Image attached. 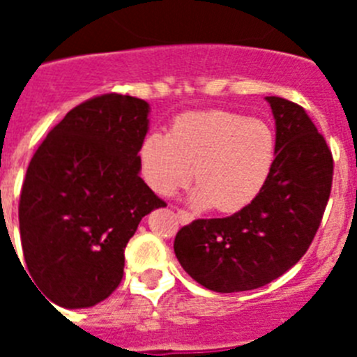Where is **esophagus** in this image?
Returning <instances> with one entry per match:
<instances>
[{
    "label": "esophagus",
    "instance_id": "34e87169",
    "mask_svg": "<svg viewBox=\"0 0 357 357\" xmlns=\"http://www.w3.org/2000/svg\"><path fill=\"white\" fill-rule=\"evenodd\" d=\"M176 218H178V222H181L182 225L193 222V214L188 213V211H184V209H176Z\"/></svg>",
    "mask_w": 357,
    "mask_h": 357
}]
</instances>
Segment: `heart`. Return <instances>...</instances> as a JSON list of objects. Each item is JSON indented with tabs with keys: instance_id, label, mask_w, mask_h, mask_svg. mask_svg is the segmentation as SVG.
<instances>
[{
	"instance_id": "obj_1",
	"label": "heart",
	"mask_w": 357,
	"mask_h": 357,
	"mask_svg": "<svg viewBox=\"0 0 357 357\" xmlns=\"http://www.w3.org/2000/svg\"><path fill=\"white\" fill-rule=\"evenodd\" d=\"M275 157V135L259 119L229 110L189 112L168 134L151 132L139 150L141 175L160 197H172L197 176V207L236 213L254 200Z\"/></svg>"
}]
</instances>
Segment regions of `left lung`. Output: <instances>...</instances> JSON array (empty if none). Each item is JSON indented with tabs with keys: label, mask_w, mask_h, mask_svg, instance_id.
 <instances>
[{
	"label": "left lung",
	"mask_w": 357,
	"mask_h": 357,
	"mask_svg": "<svg viewBox=\"0 0 357 357\" xmlns=\"http://www.w3.org/2000/svg\"><path fill=\"white\" fill-rule=\"evenodd\" d=\"M275 118V159L259 195L227 218L195 220L175 236V255L216 293L261 288L307 252L333 185V153L301 105L266 96Z\"/></svg>",
	"instance_id": "1"
}]
</instances>
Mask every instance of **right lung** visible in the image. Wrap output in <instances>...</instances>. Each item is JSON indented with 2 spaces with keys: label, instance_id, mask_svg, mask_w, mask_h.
Here are the masks:
<instances>
[{
  "label": "right lung",
  "instance_id": "add662e5",
  "mask_svg": "<svg viewBox=\"0 0 357 357\" xmlns=\"http://www.w3.org/2000/svg\"><path fill=\"white\" fill-rule=\"evenodd\" d=\"M150 105L127 94L80 103L50 130L26 169L19 230L26 272L53 304L91 307L123 279L125 247L166 207L139 176Z\"/></svg>",
  "mask_w": 357,
  "mask_h": 357
}]
</instances>
